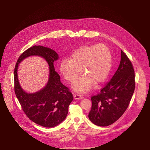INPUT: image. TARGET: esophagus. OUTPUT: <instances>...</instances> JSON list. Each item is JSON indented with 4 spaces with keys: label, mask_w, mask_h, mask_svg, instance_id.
Instances as JSON below:
<instances>
[{
    "label": "esophagus",
    "mask_w": 150,
    "mask_h": 150,
    "mask_svg": "<svg viewBox=\"0 0 150 150\" xmlns=\"http://www.w3.org/2000/svg\"><path fill=\"white\" fill-rule=\"evenodd\" d=\"M74 97L75 100H81V99L82 98V96L79 95V94H74Z\"/></svg>",
    "instance_id": "1"
}]
</instances>
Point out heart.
Returning <instances> with one entry per match:
<instances>
[{"instance_id": "obj_1", "label": "heart", "mask_w": 150, "mask_h": 150, "mask_svg": "<svg viewBox=\"0 0 150 150\" xmlns=\"http://www.w3.org/2000/svg\"><path fill=\"white\" fill-rule=\"evenodd\" d=\"M112 57L109 47L104 44L82 46L71 56L70 60L64 59L59 64V71L69 82L74 81L73 89L80 93H85L93 87L94 83L100 84L108 78L112 68Z\"/></svg>"}]
</instances>
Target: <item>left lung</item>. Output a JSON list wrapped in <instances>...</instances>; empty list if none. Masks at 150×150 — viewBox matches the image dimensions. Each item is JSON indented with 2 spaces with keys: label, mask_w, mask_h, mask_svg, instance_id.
<instances>
[{
  "label": "left lung",
  "mask_w": 150,
  "mask_h": 150,
  "mask_svg": "<svg viewBox=\"0 0 150 150\" xmlns=\"http://www.w3.org/2000/svg\"><path fill=\"white\" fill-rule=\"evenodd\" d=\"M135 72L129 58L121 50L116 73L99 94L93 96L88 118L94 125L107 126L118 120L126 111L135 90Z\"/></svg>",
  "instance_id": "obj_1"
}]
</instances>
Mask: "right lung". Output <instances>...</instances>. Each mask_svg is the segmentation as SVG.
<instances>
[{
	"instance_id": "add662e5",
	"label": "right lung",
	"mask_w": 150,
	"mask_h": 150,
	"mask_svg": "<svg viewBox=\"0 0 150 150\" xmlns=\"http://www.w3.org/2000/svg\"><path fill=\"white\" fill-rule=\"evenodd\" d=\"M33 55L41 57L47 62L50 74L45 87L37 92L28 93L20 86L17 69L21 61ZM59 58L57 53L52 49L34 46L19 56L14 70L15 93L23 111L31 120L46 127H53L65 119L69 105L74 99L72 93L62 84L60 76L55 71L53 62Z\"/></svg>"
}]
</instances>
